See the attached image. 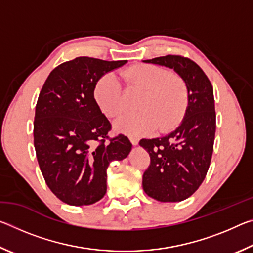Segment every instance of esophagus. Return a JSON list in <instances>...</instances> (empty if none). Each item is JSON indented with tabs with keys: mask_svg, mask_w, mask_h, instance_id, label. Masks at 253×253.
Here are the masks:
<instances>
[{
	"mask_svg": "<svg viewBox=\"0 0 253 253\" xmlns=\"http://www.w3.org/2000/svg\"><path fill=\"white\" fill-rule=\"evenodd\" d=\"M129 140H130V143L134 145V146L138 145V142H139V139L137 138V137H129Z\"/></svg>",
	"mask_w": 253,
	"mask_h": 253,
	"instance_id": "1",
	"label": "esophagus"
}]
</instances>
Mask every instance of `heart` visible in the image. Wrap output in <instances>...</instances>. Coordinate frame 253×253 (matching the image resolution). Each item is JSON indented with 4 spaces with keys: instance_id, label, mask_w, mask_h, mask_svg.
<instances>
[{
    "instance_id": "1",
    "label": "heart",
    "mask_w": 253,
    "mask_h": 253,
    "mask_svg": "<svg viewBox=\"0 0 253 253\" xmlns=\"http://www.w3.org/2000/svg\"><path fill=\"white\" fill-rule=\"evenodd\" d=\"M128 83L144 91L138 101L140 111L127 114L115 122L118 131L130 136L168 131L182 121L187 107L184 81L154 65H138L125 72ZM95 98L106 116L117 117L126 110L123 85L118 76L109 72L98 80Z\"/></svg>"
}]
</instances>
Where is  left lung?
Here are the masks:
<instances>
[{"mask_svg":"<svg viewBox=\"0 0 253 253\" xmlns=\"http://www.w3.org/2000/svg\"><path fill=\"white\" fill-rule=\"evenodd\" d=\"M143 62L173 69L187 89L185 115L176 129L139 142L151 156L143 175L145 193L160 202H181L200 187L211 163L216 127L213 87L188 58L169 54Z\"/></svg>","mask_w":253,"mask_h":253,"instance_id":"left-lung-1","label":"left lung"}]
</instances>
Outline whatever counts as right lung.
<instances>
[{
    "label": "right lung",
    "instance_id": "1",
    "mask_svg": "<svg viewBox=\"0 0 253 253\" xmlns=\"http://www.w3.org/2000/svg\"><path fill=\"white\" fill-rule=\"evenodd\" d=\"M127 61L78 57L51 71L38 98L34 148L46 185L74 207L98 202L107 191V169L131 151L129 139H108L111 125L93 96L102 76Z\"/></svg>",
    "mask_w": 253,
    "mask_h": 253
}]
</instances>
